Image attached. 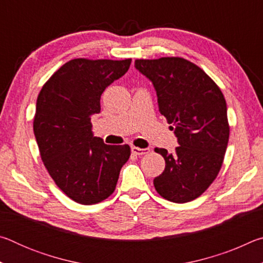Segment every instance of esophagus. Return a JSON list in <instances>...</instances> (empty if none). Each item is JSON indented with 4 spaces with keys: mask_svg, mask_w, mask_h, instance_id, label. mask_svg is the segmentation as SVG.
<instances>
[{
    "mask_svg": "<svg viewBox=\"0 0 263 263\" xmlns=\"http://www.w3.org/2000/svg\"><path fill=\"white\" fill-rule=\"evenodd\" d=\"M131 151H132L133 154L139 155V157H140V155H145V154L149 153V148H139V147H136V146H132Z\"/></svg>",
    "mask_w": 263,
    "mask_h": 263,
    "instance_id": "obj_1",
    "label": "esophagus"
}]
</instances>
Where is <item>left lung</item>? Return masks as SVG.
<instances>
[{
    "instance_id": "8db88e82",
    "label": "left lung",
    "mask_w": 263,
    "mask_h": 263,
    "mask_svg": "<svg viewBox=\"0 0 263 263\" xmlns=\"http://www.w3.org/2000/svg\"><path fill=\"white\" fill-rule=\"evenodd\" d=\"M136 68L152 81L159 111L177 137L174 153L155 148L166 167L153 183L167 201L199 197L219 173L230 137L228 106L216 82L197 65L179 57L137 59Z\"/></svg>"
}]
</instances>
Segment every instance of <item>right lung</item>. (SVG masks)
<instances>
[{
	"label": "right lung",
	"mask_w": 263,
	"mask_h": 263,
	"mask_svg": "<svg viewBox=\"0 0 263 263\" xmlns=\"http://www.w3.org/2000/svg\"><path fill=\"white\" fill-rule=\"evenodd\" d=\"M130 65L131 59L69 60L38 95L33 132L44 166L62 193L83 205L112 195L130 158L127 144L106 145L92 136L90 121L101 111L102 92Z\"/></svg>",
	"instance_id": "add662e5"
}]
</instances>
